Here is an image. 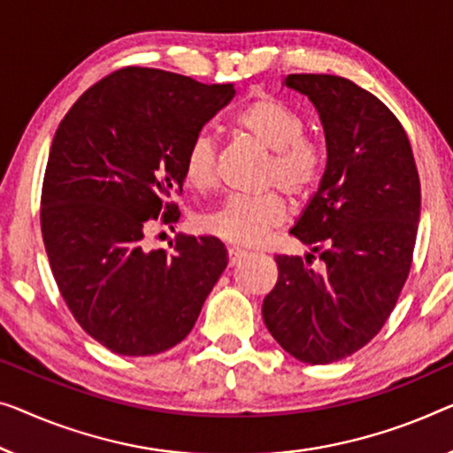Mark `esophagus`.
<instances>
[{
  "label": "esophagus",
  "instance_id": "34e87169",
  "mask_svg": "<svg viewBox=\"0 0 453 453\" xmlns=\"http://www.w3.org/2000/svg\"><path fill=\"white\" fill-rule=\"evenodd\" d=\"M248 252L246 250H242V248H238V246H229L227 248V260H229V266H234V265H238V262L244 258Z\"/></svg>",
  "mask_w": 453,
  "mask_h": 453
}]
</instances>
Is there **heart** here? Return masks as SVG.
I'll return each mask as SVG.
<instances>
[{"label":"heart","instance_id":"obj_1","mask_svg":"<svg viewBox=\"0 0 453 453\" xmlns=\"http://www.w3.org/2000/svg\"><path fill=\"white\" fill-rule=\"evenodd\" d=\"M240 136L270 152L265 166V187L282 188L288 197L307 199L319 187L327 168V144L305 134L303 118L291 105L273 96H258L240 107L232 118ZM218 150L207 134L188 142L183 157L187 187L203 193L215 185ZM288 218L287 201L268 191L258 197H229L215 211L201 215L199 229L234 246H258Z\"/></svg>","mask_w":453,"mask_h":453}]
</instances>
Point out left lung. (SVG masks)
Returning <instances> with one entry per match:
<instances>
[{"label": "left lung", "instance_id": "1", "mask_svg": "<svg viewBox=\"0 0 453 453\" xmlns=\"http://www.w3.org/2000/svg\"><path fill=\"white\" fill-rule=\"evenodd\" d=\"M319 111L327 168L291 234L319 252L274 256L268 332L307 364L352 356L380 332L407 282L421 211L419 173L393 111L346 77L288 75Z\"/></svg>", "mask_w": 453, "mask_h": 453}]
</instances>
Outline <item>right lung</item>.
Here are the masks:
<instances>
[{"instance_id": "1", "label": "right lung", "mask_w": 453, "mask_h": 453, "mask_svg": "<svg viewBox=\"0 0 453 453\" xmlns=\"http://www.w3.org/2000/svg\"><path fill=\"white\" fill-rule=\"evenodd\" d=\"M235 96L146 66H126L81 96L54 134L40 227L57 287L81 327L111 352L152 356L183 342L227 266L211 235L144 250L180 218L185 150Z\"/></svg>"}]
</instances>
